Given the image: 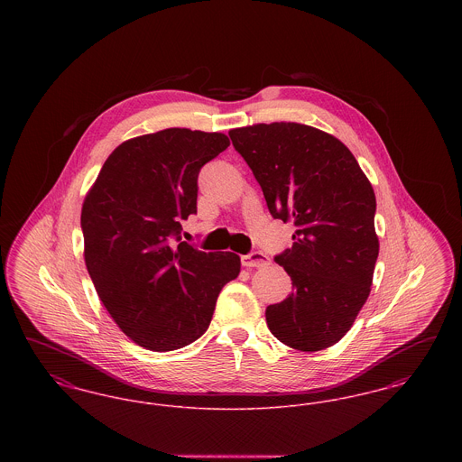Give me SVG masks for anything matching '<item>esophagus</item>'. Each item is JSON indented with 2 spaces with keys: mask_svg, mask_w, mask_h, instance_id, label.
I'll use <instances>...</instances> for the list:
<instances>
[{
  "mask_svg": "<svg viewBox=\"0 0 462 462\" xmlns=\"http://www.w3.org/2000/svg\"><path fill=\"white\" fill-rule=\"evenodd\" d=\"M241 263L245 268H262V266H266L270 262H268V258L264 256L263 253L254 251V253L244 254L241 258Z\"/></svg>",
  "mask_w": 462,
  "mask_h": 462,
  "instance_id": "obj_1",
  "label": "esophagus"
}]
</instances>
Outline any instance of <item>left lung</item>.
<instances>
[{"label":"left lung","mask_w":462,"mask_h":462,"mask_svg":"<svg viewBox=\"0 0 462 462\" xmlns=\"http://www.w3.org/2000/svg\"><path fill=\"white\" fill-rule=\"evenodd\" d=\"M228 134L272 217L296 226L292 247L275 256L294 289L266 308L268 329L294 350L329 348L352 329L373 286V185L343 142L313 126L262 123Z\"/></svg>","instance_id":"obj_1"}]
</instances>
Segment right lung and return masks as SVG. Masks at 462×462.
<instances>
[{"mask_svg": "<svg viewBox=\"0 0 462 462\" xmlns=\"http://www.w3.org/2000/svg\"><path fill=\"white\" fill-rule=\"evenodd\" d=\"M228 145L223 133L187 128L126 140L85 198L89 277L117 328L145 350L171 352L199 339L221 289L241 272L236 253L180 242V221L198 213L200 168Z\"/></svg>", "mask_w": 462, "mask_h": 462, "instance_id": "right-lung-1", "label": "right lung"}]
</instances>
